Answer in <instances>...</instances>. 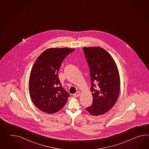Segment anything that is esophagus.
Listing matches in <instances>:
<instances>
[{"mask_svg": "<svg viewBox=\"0 0 149 149\" xmlns=\"http://www.w3.org/2000/svg\"><path fill=\"white\" fill-rule=\"evenodd\" d=\"M80 94H81V93H80V91H77L75 94H74L73 95V96H74V97H77L80 96Z\"/></svg>", "mask_w": 149, "mask_h": 149, "instance_id": "esophagus-1", "label": "esophagus"}]
</instances>
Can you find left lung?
<instances>
[{"label":"left lung","instance_id":"8db88e82","mask_svg":"<svg viewBox=\"0 0 149 149\" xmlns=\"http://www.w3.org/2000/svg\"><path fill=\"white\" fill-rule=\"evenodd\" d=\"M89 68L92 104L86 109L91 115H101L115 105L120 91L119 73L111 55L99 47H84Z\"/></svg>","mask_w":149,"mask_h":149}]
</instances>
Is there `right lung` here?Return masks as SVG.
<instances>
[{"mask_svg":"<svg viewBox=\"0 0 149 149\" xmlns=\"http://www.w3.org/2000/svg\"><path fill=\"white\" fill-rule=\"evenodd\" d=\"M74 49L49 48L36 59L29 76V95L34 105L44 113L61 109L70 96L62 87L58 72L62 62Z\"/></svg>","mask_w":149,"mask_h":149,"instance_id":"1","label":"right lung"}]
</instances>
